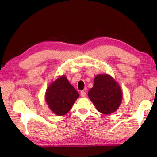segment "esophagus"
Returning <instances> with one entry per match:
<instances>
[{"mask_svg":"<svg viewBox=\"0 0 157 157\" xmlns=\"http://www.w3.org/2000/svg\"><path fill=\"white\" fill-rule=\"evenodd\" d=\"M80 95H81V97H85L86 96V92L84 91H82L80 92Z\"/></svg>","mask_w":157,"mask_h":157,"instance_id":"1","label":"esophagus"}]
</instances>
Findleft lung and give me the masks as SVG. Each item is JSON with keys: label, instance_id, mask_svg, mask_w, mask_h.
I'll return each instance as SVG.
<instances>
[{"label": "left lung", "instance_id": "8db88e82", "mask_svg": "<svg viewBox=\"0 0 157 157\" xmlns=\"http://www.w3.org/2000/svg\"><path fill=\"white\" fill-rule=\"evenodd\" d=\"M88 95L97 110L104 114L114 112L120 106L123 98L121 87L107 74L95 76L94 86Z\"/></svg>", "mask_w": 157, "mask_h": 157}]
</instances>
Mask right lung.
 <instances>
[{"instance_id": "add662e5", "label": "right lung", "mask_w": 157, "mask_h": 157, "mask_svg": "<svg viewBox=\"0 0 157 157\" xmlns=\"http://www.w3.org/2000/svg\"><path fill=\"white\" fill-rule=\"evenodd\" d=\"M79 96L78 91L63 75L50 85L45 98L50 110L57 116H63L70 111Z\"/></svg>"}]
</instances>
